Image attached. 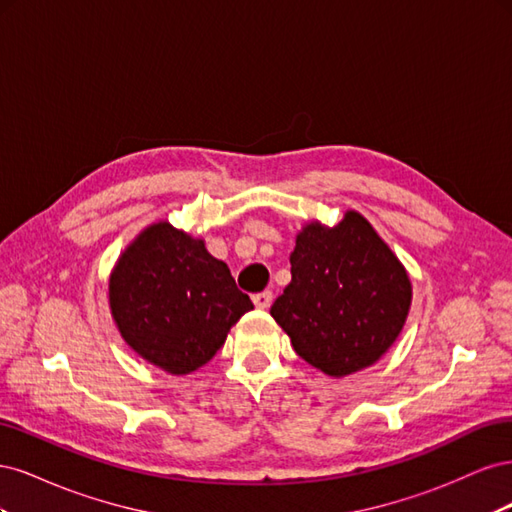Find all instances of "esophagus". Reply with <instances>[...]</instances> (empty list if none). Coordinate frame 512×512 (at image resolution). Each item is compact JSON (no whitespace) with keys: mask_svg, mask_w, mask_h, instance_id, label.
Wrapping results in <instances>:
<instances>
[{"mask_svg":"<svg viewBox=\"0 0 512 512\" xmlns=\"http://www.w3.org/2000/svg\"><path fill=\"white\" fill-rule=\"evenodd\" d=\"M271 299H273V294H271L269 290L258 292V294H254V297H252V301H254V305H256L258 309H267V307L271 305Z\"/></svg>","mask_w":512,"mask_h":512,"instance_id":"1","label":"esophagus"}]
</instances>
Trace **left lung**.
Here are the masks:
<instances>
[{
  "mask_svg": "<svg viewBox=\"0 0 512 512\" xmlns=\"http://www.w3.org/2000/svg\"><path fill=\"white\" fill-rule=\"evenodd\" d=\"M292 280L271 316L301 359L331 378L378 363L404 329L412 282L359 211L342 222H307L290 254Z\"/></svg>",
  "mask_w": 512,
  "mask_h": 512,
  "instance_id": "obj_1",
  "label": "left lung"
}]
</instances>
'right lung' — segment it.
<instances>
[{
    "instance_id": "1",
    "label": "right lung",
    "mask_w": 512,
    "mask_h": 512,
    "mask_svg": "<svg viewBox=\"0 0 512 512\" xmlns=\"http://www.w3.org/2000/svg\"><path fill=\"white\" fill-rule=\"evenodd\" d=\"M108 307L123 342L173 376L209 363L254 309L205 239L166 220L143 228L119 254L108 277Z\"/></svg>"
}]
</instances>
